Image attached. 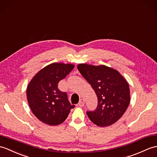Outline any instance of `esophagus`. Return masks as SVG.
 <instances>
[{
    "mask_svg": "<svg viewBox=\"0 0 157 157\" xmlns=\"http://www.w3.org/2000/svg\"><path fill=\"white\" fill-rule=\"evenodd\" d=\"M84 100L83 99H81L79 100V103H78V105H79L80 107H83V105H84V104H85V102H84Z\"/></svg>",
    "mask_w": 157,
    "mask_h": 157,
    "instance_id": "34e87169",
    "label": "esophagus"
}]
</instances>
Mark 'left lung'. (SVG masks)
<instances>
[{"mask_svg": "<svg viewBox=\"0 0 157 157\" xmlns=\"http://www.w3.org/2000/svg\"><path fill=\"white\" fill-rule=\"evenodd\" d=\"M83 77L92 86L98 97L96 110L87 115L96 125L110 126L122 117L130 101V88L126 79L114 68L104 65H78Z\"/></svg>", "mask_w": 157, "mask_h": 157, "instance_id": "left-lung-1", "label": "left lung"}]
</instances>
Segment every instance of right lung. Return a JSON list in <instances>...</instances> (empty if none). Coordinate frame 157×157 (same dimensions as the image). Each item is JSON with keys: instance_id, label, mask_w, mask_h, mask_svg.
Returning a JSON list of instances; mask_svg holds the SVG:
<instances>
[{"instance_id": "add662e5", "label": "right lung", "mask_w": 157, "mask_h": 157, "mask_svg": "<svg viewBox=\"0 0 157 157\" xmlns=\"http://www.w3.org/2000/svg\"><path fill=\"white\" fill-rule=\"evenodd\" d=\"M74 68V65L53 63L41 69L29 82L27 98L32 112L40 121L50 126L63 123L75 107L68 100L67 94L57 86Z\"/></svg>"}]
</instances>
